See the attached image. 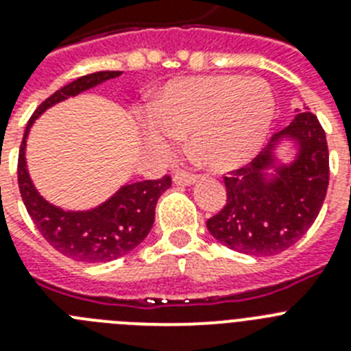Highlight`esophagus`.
Masks as SVG:
<instances>
[{"label": "esophagus", "instance_id": "obj_1", "mask_svg": "<svg viewBox=\"0 0 351 351\" xmlns=\"http://www.w3.org/2000/svg\"><path fill=\"white\" fill-rule=\"evenodd\" d=\"M199 181V176L197 173H186V172H178L173 176V182L176 184H193V182Z\"/></svg>", "mask_w": 351, "mask_h": 351}]
</instances>
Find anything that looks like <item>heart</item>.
<instances>
[{
  "instance_id": "obj_1",
  "label": "heart",
  "mask_w": 351,
  "mask_h": 351,
  "mask_svg": "<svg viewBox=\"0 0 351 351\" xmlns=\"http://www.w3.org/2000/svg\"><path fill=\"white\" fill-rule=\"evenodd\" d=\"M275 117V97L257 77L195 76L165 85L149 104L145 140L167 152L188 136L191 156L211 170L236 169L265 143Z\"/></svg>"
}]
</instances>
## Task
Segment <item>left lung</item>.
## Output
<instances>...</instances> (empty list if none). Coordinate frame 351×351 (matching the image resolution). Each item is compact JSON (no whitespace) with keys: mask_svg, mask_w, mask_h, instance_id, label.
I'll list each match as a JSON object with an SVG mask.
<instances>
[{"mask_svg":"<svg viewBox=\"0 0 351 351\" xmlns=\"http://www.w3.org/2000/svg\"><path fill=\"white\" fill-rule=\"evenodd\" d=\"M284 136L299 143L289 165H274L273 149ZM271 168L274 179L265 176ZM328 145L318 117L296 113L291 124L274 134L268 145L245 167L223 178L227 202L206 221L220 243L248 256L284 252L309 230L328 188Z\"/></svg>","mask_w":351,"mask_h":351,"instance_id":"left-lung-1","label":"left lung"}]
</instances>
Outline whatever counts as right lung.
<instances>
[{
	"label": "right lung",
	"instance_id": "add662e5",
	"mask_svg": "<svg viewBox=\"0 0 351 351\" xmlns=\"http://www.w3.org/2000/svg\"><path fill=\"white\" fill-rule=\"evenodd\" d=\"M121 76V71H99L62 86L33 112L19 149L17 182L26 211L44 239L60 254L82 263H108L142 243L154 223L158 199L172 184L170 176L122 186L115 195L90 211H64L38 195L26 170V136L38 115L67 97Z\"/></svg>",
	"mask_w": 351,
	"mask_h": 351
}]
</instances>
